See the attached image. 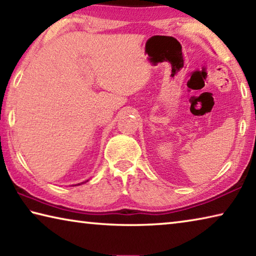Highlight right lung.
I'll use <instances>...</instances> for the list:
<instances>
[{
	"label": "right lung",
	"instance_id": "right-lung-1",
	"mask_svg": "<svg viewBox=\"0 0 256 256\" xmlns=\"http://www.w3.org/2000/svg\"><path fill=\"white\" fill-rule=\"evenodd\" d=\"M78 185H80V184H78Z\"/></svg>",
	"mask_w": 256,
	"mask_h": 256
}]
</instances>
